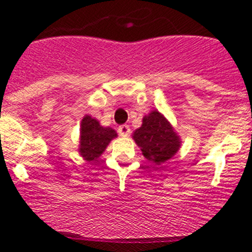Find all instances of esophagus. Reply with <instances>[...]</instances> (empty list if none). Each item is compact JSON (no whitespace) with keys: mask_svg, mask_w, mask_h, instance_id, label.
<instances>
[{"mask_svg":"<svg viewBox=\"0 0 252 252\" xmlns=\"http://www.w3.org/2000/svg\"><path fill=\"white\" fill-rule=\"evenodd\" d=\"M119 132L121 136H127L128 133H130V126L128 125H121L119 127Z\"/></svg>","mask_w":252,"mask_h":252,"instance_id":"obj_1","label":"esophagus"}]
</instances>
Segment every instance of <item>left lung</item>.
<instances>
[{"instance_id": "8db88e82", "label": "left lung", "mask_w": 252, "mask_h": 252, "mask_svg": "<svg viewBox=\"0 0 252 252\" xmlns=\"http://www.w3.org/2000/svg\"><path fill=\"white\" fill-rule=\"evenodd\" d=\"M132 139L153 165H161L168 161L182 145V139L173 125L158 110L142 117V125L133 131Z\"/></svg>"}]
</instances>
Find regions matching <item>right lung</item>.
<instances>
[{"mask_svg": "<svg viewBox=\"0 0 252 252\" xmlns=\"http://www.w3.org/2000/svg\"><path fill=\"white\" fill-rule=\"evenodd\" d=\"M115 137H117V132L113 128L103 127L98 120L86 115L81 122L79 155L86 161L95 162Z\"/></svg>", "mask_w": 252, "mask_h": 252, "instance_id": "1", "label": "right lung"}]
</instances>
